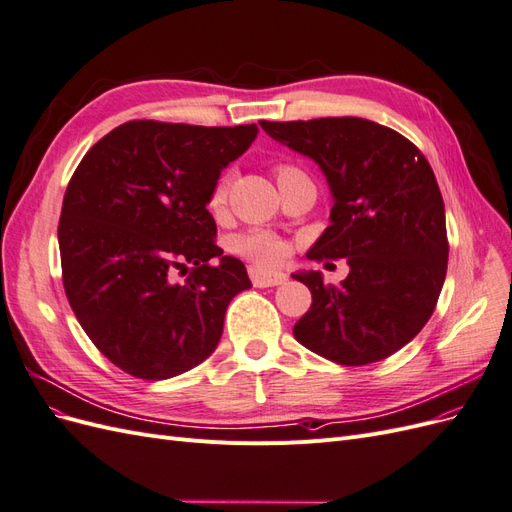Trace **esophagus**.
Wrapping results in <instances>:
<instances>
[{"instance_id":"1","label":"esophagus","mask_w":512,"mask_h":512,"mask_svg":"<svg viewBox=\"0 0 512 512\" xmlns=\"http://www.w3.org/2000/svg\"><path fill=\"white\" fill-rule=\"evenodd\" d=\"M250 280L254 286L258 288H269V286H280L286 282V275L284 273H277V271H265L260 267H250Z\"/></svg>"}]
</instances>
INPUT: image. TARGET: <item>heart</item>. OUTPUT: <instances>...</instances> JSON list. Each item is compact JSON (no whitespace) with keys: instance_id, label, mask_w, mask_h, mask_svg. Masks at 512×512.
I'll return each instance as SVG.
<instances>
[{"instance_id":"b5f03b06","label":"heart","mask_w":512,"mask_h":512,"mask_svg":"<svg viewBox=\"0 0 512 512\" xmlns=\"http://www.w3.org/2000/svg\"><path fill=\"white\" fill-rule=\"evenodd\" d=\"M292 173H299V170L292 166H280L277 168V179ZM228 188H230V175L224 173L218 177V181L213 183L211 194H209V209L213 213H220L226 207ZM232 247H235V252L247 256L252 262H256V265H262V267L277 265V262H282V258L286 256L284 241L265 230H252V232H245V235H239L235 243H232Z\"/></svg>"}]
</instances>
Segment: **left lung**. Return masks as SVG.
<instances>
[{
	"label": "left lung",
	"instance_id": "obj_1",
	"mask_svg": "<svg viewBox=\"0 0 512 512\" xmlns=\"http://www.w3.org/2000/svg\"><path fill=\"white\" fill-rule=\"evenodd\" d=\"M260 128L327 177L331 224L307 258H346L350 267L337 286L320 271L292 273L312 292L294 337L339 365L386 359L425 327L446 277L444 200L429 162L399 132L361 117Z\"/></svg>",
	"mask_w": 512,
	"mask_h": 512
}]
</instances>
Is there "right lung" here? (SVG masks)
<instances>
[{"mask_svg": "<svg viewBox=\"0 0 512 512\" xmlns=\"http://www.w3.org/2000/svg\"><path fill=\"white\" fill-rule=\"evenodd\" d=\"M258 126L128 121L91 147L68 183L59 252L72 312L134 378L183 374L218 348L226 307L252 288L213 243L209 194ZM194 264L183 285L175 268Z\"/></svg>", "mask_w": 512, "mask_h": 512, "instance_id": "obj_1", "label": "right lung"}]
</instances>
